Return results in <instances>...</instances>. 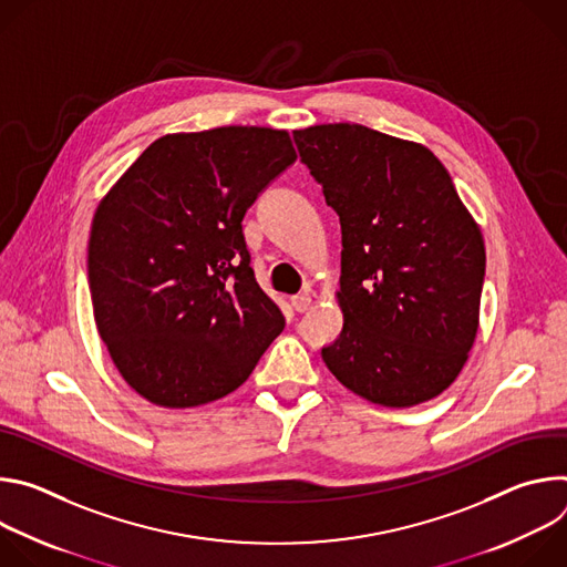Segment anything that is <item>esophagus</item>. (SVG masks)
<instances>
[{"mask_svg": "<svg viewBox=\"0 0 567 567\" xmlns=\"http://www.w3.org/2000/svg\"><path fill=\"white\" fill-rule=\"evenodd\" d=\"M309 305H311L309 293H296V296H291V307H293L298 313L307 311V309H309Z\"/></svg>", "mask_w": 567, "mask_h": 567, "instance_id": "obj_1", "label": "esophagus"}]
</instances>
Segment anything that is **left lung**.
<instances>
[{
    "mask_svg": "<svg viewBox=\"0 0 567 567\" xmlns=\"http://www.w3.org/2000/svg\"><path fill=\"white\" fill-rule=\"evenodd\" d=\"M293 141L341 221L343 330L322 361L381 406L437 396L473 346L487 260L446 168L424 145L357 123Z\"/></svg>",
    "mask_w": 567,
    "mask_h": 567,
    "instance_id": "obj_1",
    "label": "left lung"
}]
</instances>
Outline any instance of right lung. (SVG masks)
Returning <instances> with one entry per match:
<instances>
[{"mask_svg": "<svg viewBox=\"0 0 567 567\" xmlns=\"http://www.w3.org/2000/svg\"><path fill=\"white\" fill-rule=\"evenodd\" d=\"M293 161L280 130L171 134L101 202L87 260L99 334L123 379L156 406L233 392L282 332L241 219Z\"/></svg>", "mask_w": 567, "mask_h": 567, "instance_id": "add662e5", "label": "right lung"}]
</instances>
